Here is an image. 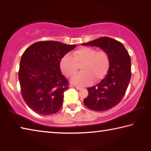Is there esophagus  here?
<instances>
[{"label":"esophagus","instance_id":"1","mask_svg":"<svg viewBox=\"0 0 151 151\" xmlns=\"http://www.w3.org/2000/svg\"><path fill=\"white\" fill-rule=\"evenodd\" d=\"M75 88L77 89V90H81V89L83 88V87H81V86H75Z\"/></svg>","mask_w":151,"mask_h":151}]
</instances>
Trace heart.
<instances>
[{
    "label": "heart",
    "instance_id": "b5f03b06",
    "mask_svg": "<svg viewBox=\"0 0 151 151\" xmlns=\"http://www.w3.org/2000/svg\"><path fill=\"white\" fill-rule=\"evenodd\" d=\"M81 66L82 71L73 78L72 83L79 86L87 85L103 79L110 66L109 54L104 50H96L91 47H81L74 51L72 57L66 55L60 60V68L64 75L71 78Z\"/></svg>",
    "mask_w": 151,
    "mask_h": 151
}]
</instances>
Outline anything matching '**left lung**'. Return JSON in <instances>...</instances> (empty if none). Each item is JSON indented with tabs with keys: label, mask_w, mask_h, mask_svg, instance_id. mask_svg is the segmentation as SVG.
I'll return each instance as SVG.
<instances>
[{
	"label": "left lung",
	"mask_w": 151,
	"mask_h": 151,
	"mask_svg": "<svg viewBox=\"0 0 151 151\" xmlns=\"http://www.w3.org/2000/svg\"><path fill=\"white\" fill-rule=\"evenodd\" d=\"M82 45L100 47L106 51L110 58L107 74L96 85L87 88L88 95L83 103L96 111L113 108L123 98L131 80V60L129 52L121 42L107 37Z\"/></svg>",
	"instance_id": "obj_1"
}]
</instances>
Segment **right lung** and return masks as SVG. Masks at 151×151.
I'll return each mask as SVG.
<instances>
[{
	"label": "right lung",
	"instance_id": "add662e5",
	"mask_svg": "<svg viewBox=\"0 0 151 151\" xmlns=\"http://www.w3.org/2000/svg\"><path fill=\"white\" fill-rule=\"evenodd\" d=\"M75 45L58 41H39L30 45L22 55L19 70L20 92L30 109L40 115L59 111L64 92L69 88L62 75L60 63Z\"/></svg>",
	"mask_w": 151,
	"mask_h": 151
}]
</instances>
